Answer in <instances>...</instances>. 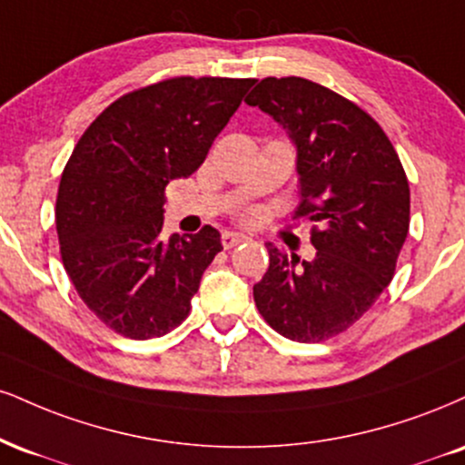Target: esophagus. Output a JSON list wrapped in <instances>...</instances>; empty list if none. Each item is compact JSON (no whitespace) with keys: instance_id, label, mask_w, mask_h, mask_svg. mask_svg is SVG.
<instances>
[{"instance_id":"34e87169","label":"esophagus","mask_w":465,"mask_h":465,"mask_svg":"<svg viewBox=\"0 0 465 465\" xmlns=\"http://www.w3.org/2000/svg\"><path fill=\"white\" fill-rule=\"evenodd\" d=\"M244 240H249V236H244V233L225 232V233H223V247H225V249H233V247H238L240 242H244Z\"/></svg>"}]
</instances>
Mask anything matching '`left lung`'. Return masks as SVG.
Returning <instances> with one entry per match:
<instances>
[{
  "label": "left lung",
  "mask_w": 465,
  "mask_h": 465,
  "mask_svg": "<svg viewBox=\"0 0 465 465\" xmlns=\"http://www.w3.org/2000/svg\"><path fill=\"white\" fill-rule=\"evenodd\" d=\"M296 147L301 203L314 221L316 257L301 262L266 242L253 286L264 321L296 342H322L360 321L392 282L410 232V183L396 151L360 105L303 77H266L247 99Z\"/></svg>",
  "instance_id": "8db88e82"
}]
</instances>
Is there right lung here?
Listing matches in <instances>:
<instances>
[{
    "instance_id": "add662e5",
    "label": "right lung",
    "mask_w": 465,
    "mask_h": 465,
    "mask_svg": "<svg viewBox=\"0 0 465 465\" xmlns=\"http://www.w3.org/2000/svg\"><path fill=\"white\" fill-rule=\"evenodd\" d=\"M255 80L173 77L123 94L82 134L60 177L55 229L77 294L134 340L186 321L221 233L166 240L164 188L190 177Z\"/></svg>"
}]
</instances>
